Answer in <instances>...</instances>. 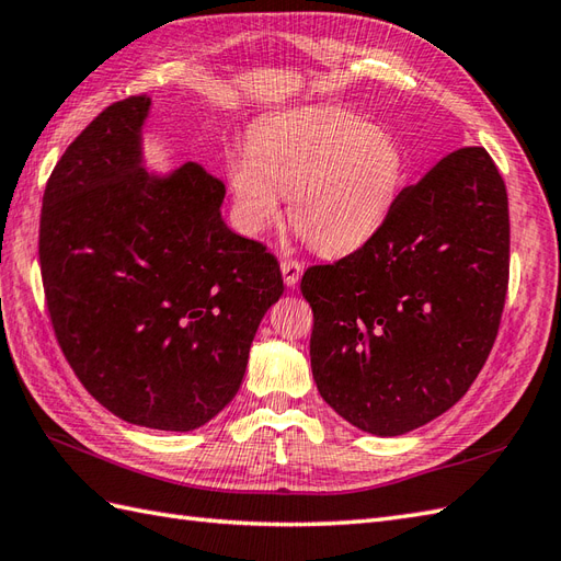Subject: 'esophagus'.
I'll return each mask as SVG.
<instances>
[{"mask_svg":"<svg viewBox=\"0 0 561 561\" xmlns=\"http://www.w3.org/2000/svg\"><path fill=\"white\" fill-rule=\"evenodd\" d=\"M282 275H284L286 286H296L300 275H304V265H300L298 261H282Z\"/></svg>","mask_w":561,"mask_h":561,"instance_id":"esophagus-1","label":"esophagus"}]
</instances>
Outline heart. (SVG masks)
<instances>
[{"mask_svg":"<svg viewBox=\"0 0 561 561\" xmlns=\"http://www.w3.org/2000/svg\"><path fill=\"white\" fill-rule=\"evenodd\" d=\"M241 229L263 232L289 196V222L314 251H357L389 218L403 186V153L379 125L339 108H296L253 125L249 156H227Z\"/></svg>","mask_w":561,"mask_h":561,"instance_id":"b5f03b06","label":"heart"}]
</instances>
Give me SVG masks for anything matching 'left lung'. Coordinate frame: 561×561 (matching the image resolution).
Listing matches in <instances>:
<instances>
[{
	"label": "left lung",
	"mask_w": 561,
	"mask_h": 561,
	"mask_svg": "<svg viewBox=\"0 0 561 561\" xmlns=\"http://www.w3.org/2000/svg\"><path fill=\"white\" fill-rule=\"evenodd\" d=\"M510 279L507 190L483 147L448 153L383 227L300 279L320 396L375 436L450 410L491 353Z\"/></svg>",
	"instance_id": "1"
}]
</instances>
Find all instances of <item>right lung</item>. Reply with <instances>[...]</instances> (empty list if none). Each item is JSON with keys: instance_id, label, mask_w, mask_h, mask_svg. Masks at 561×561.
Segmentation results:
<instances>
[{"instance_id": "1", "label": "right lung", "mask_w": 561, "mask_h": 561, "mask_svg": "<svg viewBox=\"0 0 561 561\" xmlns=\"http://www.w3.org/2000/svg\"><path fill=\"white\" fill-rule=\"evenodd\" d=\"M147 94L104 108L56 163L39 265L56 341L99 403L161 431L210 422L239 391L284 282L261 241L222 220L198 163L144 168Z\"/></svg>"}]
</instances>
